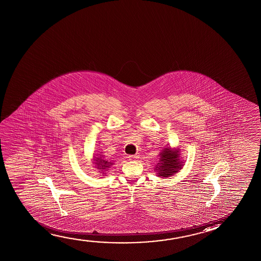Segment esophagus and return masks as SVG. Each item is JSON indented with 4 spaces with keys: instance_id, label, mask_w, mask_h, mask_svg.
<instances>
[{
    "instance_id": "obj_1",
    "label": "esophagus",
    "mask_w": 261,
    "mask_h": 261,
    "mask_svg": "<svg viewBox=\"0 0 261 261\" xmlns=\"http://www.w3.org/2000/svg\"><path fill=\"white\" fill-rule=\"evenodd\" d=\"M128 159L130 160V161H137V160L139 159V155L135 154V155H130V156H128Z\"/></svg>"
}]
</instances>
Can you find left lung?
Returning a JSON list of instances; mask_svg holds the SVG:
<instances>
[{
  "label": "left lung",
  "mask_w": 261,
  "mask_h": 261,
  "mask_svg": "<svg viewBox=\"0 0 261 261\" xmlns=\"http://www.w3.org/2000/svg\"><path fill=\"white\" fill-rule=\"evenodd\" d=\"M156 167L159 171V176L168 177L172 174L178 172L179 169H181L182 163H179L178 160V151H171V149H165L161 153L160 163Z\"/></svg>",
  "instance_id": "1"
}]
</instances>
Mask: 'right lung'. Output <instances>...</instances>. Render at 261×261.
Instances as JSON below:
<instances>
[{"mask_svg":"<svg viewBox=\"0 0 261 261\" xmlns=\"http://www.w3.org/2000/svg\"><path fill=\"white\" fill-rule=\"evenodd\" d=\"M96 163H98V166L102 169H105V168H109L110 165H111L112 163H110V162H107L106 160H98Z\"/></svg>","mask_w":261,"mask_h":261,"instance_id":"right-lung-1","label":"right lung"}]
</instances>
